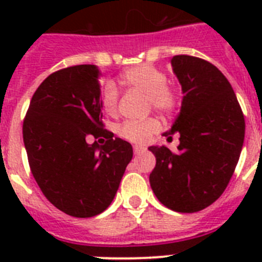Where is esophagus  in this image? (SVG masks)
Segmentation results:
<instances>
[{
    "label": "esophagus",
    "instance_id": "obj_1",
    "mask_svg": "<svg viewBox=\"0 0 262 262\" xmlns=\"http://www.w3.org/2000/svg\"><path fill=\"white\" fill-rule=\"evenodd\" d=\"M133 152H135L136 156H139V155H141V154H144V152H145V148L139 147V145H135V147H133Z\"/></svg>",
    "mask_w": 262,
    "mask_h": 262
}]
</instances>
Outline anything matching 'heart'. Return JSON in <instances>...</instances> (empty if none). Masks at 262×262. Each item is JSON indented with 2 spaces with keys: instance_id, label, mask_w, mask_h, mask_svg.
Listing matches in <instances>:
<instances>
[{
  "instance_id": "b5f03b06",
  "label": "heart",
  "mask_w": 262,
  "mask_h": 262,
  "mask_svg": "<svg viewBox=\"0 0 262 262\" xmlns=\"http://www.w3.org/2000/svg\"><path fill=\"white\" fill-rule=\"evenodd\" d=\"M167 77L163 71L151 63H140L132 67L121 75V83L147 94L148 108L163 115H171L178 107V95L172 87L166 84ZM119 94L113 84H107L102 92V104L107 114H114L118 108ZM160 123L156 118L143 121H126L118 126V135L135 144H145L152 135L159 132Z\"/></svg>"
}]
</instances>
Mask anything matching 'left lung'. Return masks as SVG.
<instances>
[{
    "label": "left lung",
    "instance_id": "left-lung-1",
    "mask_svg": "<svg viewBox=\"0 0 262 262\" xmlns=\"http://www.w3.org/2000/svg\"><path fill=\"white\" fill-rule=\"evenodd\" d=\"M172 71L182 85L181 113L167 140L179 133L178 152L149 147L156 166L149 183L164 207L191 213L223 194L239 160L245 118L235 92L222 72L205 59L174 55Z\"/></svg>",
    "mask_w": 262,
    "mask_h": 262
}]
</instances>
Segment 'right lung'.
Masks as SVG:
<instances>
[{
	"instance_id": "obj_1",
	"label": "right lung",
	"mask_w": 262,
	"mask_h": 262,
	"mask_svg": "<svg viewBox=\"0 0 262 262\" xmlns=\"http://www.w3.org/2000/svg\"><path fill=\"white\" fill-rule=\"evenodd\" d=\"M98 77L95 65L51 73L23 122L35 181L55 208L75 217H92L110 205L133 158L130 144L104 129ZM91 137L106 141L90 144Z\"/></svg>"
}]
</instances>
